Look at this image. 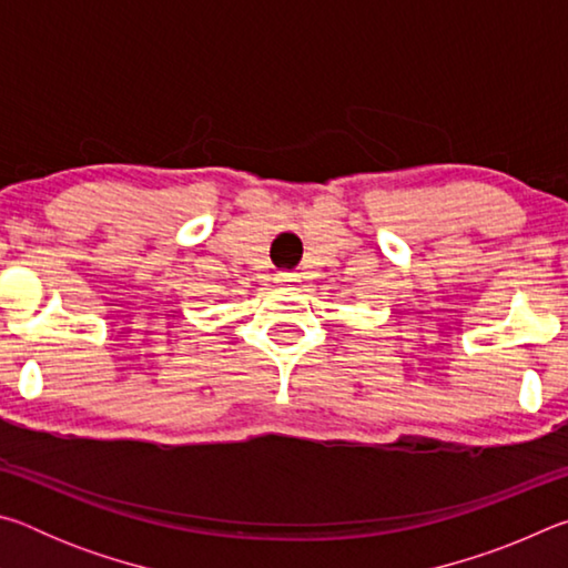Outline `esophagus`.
I'll use <instances>...</instances> for the list:
<instances>
[{"label":"esophagus","instance_id":"34e87169","mask_svg":"<svg viewBox=\"0 0 568 568\" xmlns=\"http://www.w3.org/2000/svg\"><path fill=\"white\" fill-rule=\"evenodd\" d=\"M277 281H281V283H295L297 275L295 273H277Z\"/></svg>","mask_w":568,"mask_h":568}]
</instances>
